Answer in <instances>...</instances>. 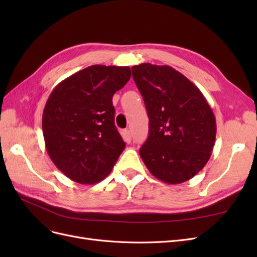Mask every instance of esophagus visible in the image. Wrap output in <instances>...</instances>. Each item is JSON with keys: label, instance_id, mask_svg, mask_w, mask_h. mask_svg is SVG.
<instances>
[{"label": "esophagus", "instance_id": "1", "mask_svg": "<svg viewBox=\"0 0 257 257\" xmlns=\"http://www.w3.org/2000/svg\"><path fill=\"white\" fill-rule=\"evenodd\" d=\"M122 136H123V139L125 141L126 143H131L132 142V135H131V132L128 130H124L122 132Z\"/></svg>", "mask_w": 257, "mask_h": 257}]
</instances>
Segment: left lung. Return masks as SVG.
Instances as JSON below:
<instances>
[{
  "mask_svg": "<svg viewBox=\"0 0 257 257\" xmlns=\"http://www.w3.org/2000/svg\"><path fill=\"white\" fill-rule=\"evenodd\" d=\"M149 118V135L139 154L161 181L178 184L204 168L211 155L216 123L203 93L168 65L132 67Z\"/></svg>",
  "mask_w": 257,
  "mask_h": 257,
  "instance_id": "obj_1",
  "label": "left lung"
}]
</instances>
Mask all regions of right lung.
<instances>
[{
	"label": "right lung",
	"mask_w": 257,
	"mask_h": 257,
	"mask_svg": "<svg viewBox=\"0 0 257 257\" xmlns=\"http://www.w3.org/2000/svg\"><path fill=\"white\" fill-rule=\"evenodd\" d=\"M130 78L128 66L92 65L51 92L43 112L45 145L54 165L71 180H103L125 148L114 125L112 96Z\"/></svg>",
	"instance_id": "obj_1"
}]
</instances>
